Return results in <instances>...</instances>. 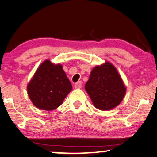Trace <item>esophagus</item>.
<instances>
[{
    "instance_id": "1",
    "label": "esophagus",
    "mask_w": 157,
    "mask_h": 157,
    "mask_svg": "<svg viewBox=\"0 0 157 157\" xmlns=\"http://www.w3.org/2000/svg\"><path fill=\"white\" fill-rule=\"evenodd\" d=\"M82 82H76L75 84V85H74V86H75V89H80L81 87H82Z\"/></svg>"
}]
</instances>
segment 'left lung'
Wrapping results in <instances>:
<instances>
[{
  "mask_svg": "<svg viewBox=\"0 0 157 157\" xmlns=\"http://www.w3.org/2000/svg\"><path fill=\"white\" fill-rule=\"evenodd\" d=\"M85 90L94 107L102 111H108L119 105L126 92L117 70L108 62L92 69Z\"/></svg>",
  "mask_w": 157,
  "mask_h": 157,
  "instance_id": "1",
  "label": "left lung"
}]
</instances>
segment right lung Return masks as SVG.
<instances>
[{"instance_id": "right-lung-1", "label": "right lung", "mask_w": 157, "mask_h": 157, "mask_svg": "<svg viewBox=\"0 0 157 157\" xmlns=\"http://www.w3.org/2000/svg\"><path fill=\"white\" fill-rule=\"evenodd\" d=\"M27 89L36 107L52 111L62 105L72 90V85L61 65H55L46 59L38 67Z\"/></svg>"}]
</instances>
